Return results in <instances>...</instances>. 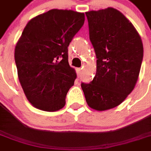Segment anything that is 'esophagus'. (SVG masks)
<instances>
[{"label": "esophagus", "mask_w": 151, "mask_h": 151, "mask_svg": "<svg viewBox=\"0 0 151 151\" xmlns=\"http://www.w3.org/2000/svg\"><path fill=\"white\" fill-rule=\"evenodd\" d=\"M76 71H77V75H78V77H80L81 76V74H82V69H80V68H78V69H76Z\"/></svg>", "instance_id": "34e87169"}]
</instances>
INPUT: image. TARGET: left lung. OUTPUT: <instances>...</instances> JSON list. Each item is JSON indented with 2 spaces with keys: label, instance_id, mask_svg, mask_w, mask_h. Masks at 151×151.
<instances>
[{
  "label": "left lung",
  "instance_id": "8db88e82",
  "mask_svg": "<svg viewBox=\"0 0 151 151\" xmlns=\"http://www.w3.org/2000/svg\"><path fill=\"white\" fill-rule=\"evenodd\" d=\"M86 15L97 60L93 81L81 86L89 107L105 111L120 105L135 87L142 41L131 22L116 9L91 10Z\"/></svg>",
  "mask_w": 151,
  "mask_h": 151
}]
</instances>
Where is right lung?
<instances>
[{
	"label": "right lung",
	"instance_id": "obj_1",
	"mask_svg": "<svg viewBox=\"0 0 151 151\" xmlns=\"http://www.w3.org/2000/svg\"><path fill=\"white\" fill-rule=\"evenodd\" d=\"M85 21L84 13L51 9L31 18L16 43L14 59L26 97L40 110L64 108L77 78L68 61V47Z\"/></svg>",
	"mask_w": 151,
	"mask_h": 151
}]
</instances>
